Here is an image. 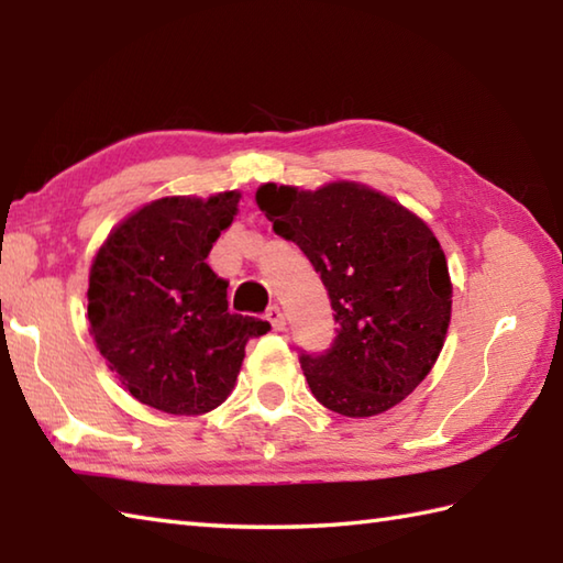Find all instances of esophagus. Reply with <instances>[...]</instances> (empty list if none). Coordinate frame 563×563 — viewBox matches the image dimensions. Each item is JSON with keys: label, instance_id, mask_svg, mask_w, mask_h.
Here are the masks:
<instances>
[{"label": "esophagus", "instance_id": "1", "mask_svg": "<svg viewBox=\"0 0 563 563\" xmlns=\"http://www.w3.org/2000/svg\"><path fill=\"white\" fill-rule=\"evenodd\" d=\"M266 319L271 321V327H273L275 331H283V329H285V314H283V309H280L278 305H271V307L266 309Z\"/></svg>", "mask_w": 563, "mask_h": 563}]
</instances>
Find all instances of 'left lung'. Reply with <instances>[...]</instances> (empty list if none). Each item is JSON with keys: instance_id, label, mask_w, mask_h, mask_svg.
I'll use <instances>...</instances> for the list:
<instances>
[{"instance_id": "obj_1", "label": "left lung", "mask_w": 563, "mask_h": 563, "mask_svg": "<svg viewBox=\"0 0 563 563\" xmlns=\"http://www.w3.org/2000/svg\"><path fill=\"white\" fill-rule=\"evenodd\" d=\"M256 202L329 290L336 339L324 353H300L317 401L363 418L409 397L438 361L452 309L448 261L428 224L349 181L319 190L266 184Z\"/></svg>"}]
</instances>
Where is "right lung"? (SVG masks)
<instances>
[{"instance_id": "1", "label": "right lung", "mask_w": 563, "mask_h": 563, "mask_svg": "<svg viewBox=\"0 0 563 563\" xmlns=\"http://www.w3.org/2000/svg\"><path fill=\"white\" fill-rule=\"evenodd\" d=\"M239 194L162 198L121 222L89 275V324L111 373L142 404L200 416L230 397L249 339L268 321L227 309L208 254Z\"/></svg>"}]
</instances>
